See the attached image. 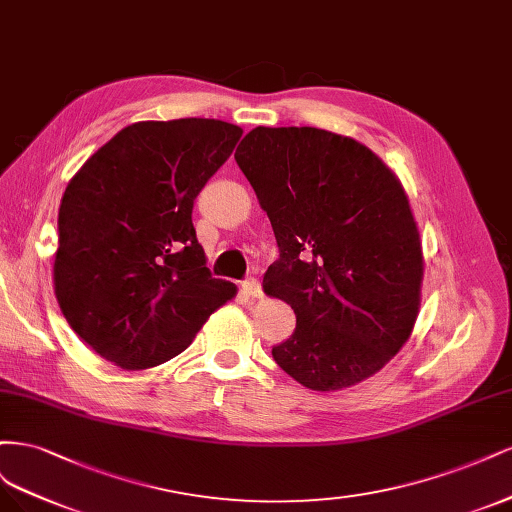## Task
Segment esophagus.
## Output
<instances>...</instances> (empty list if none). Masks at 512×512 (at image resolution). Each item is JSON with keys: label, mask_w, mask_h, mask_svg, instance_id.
Listing matches in <instances>:
<instances>
[{"label": "esophagus", "mask_w": 512, "mask_h": 512, "mask_svg": "<svg viewBox=\"0 0 512 512\" xmlns=\"http://www.w3.org/2000/svg\"><path fill=\"white\" fill-rule=\"evenodd\" d=\"M240 289H242V293L246 295V298H259V295H261V285H259L257 278L242 280Z\"/></svg>", "instance_id": "esophagus-1"}]
</instances>
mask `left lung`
I'll return each instance as SVG.
<instances>
[{
    "instance_id": "obj_1",
    "label": "left lung",
    "mask_w": 512,
    "mask_h": 512,
    "mask_svg": "<svg viewBox=\"0 0 512 512\" xmlns=\"http://www.w3.org/2000/svg\"><path fill=\"white\" fill-rule=\"evenodd\" d=\"M234 157L278 244L263 291L295 312L274 361L312 391L357 385L402 349L419 312L423 255L400 180L364 144L317 127H255Z\"/></svg>"
}]
</instances>
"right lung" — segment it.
<instances>
[{
  "label": "right lung",
  "instance_id": "add662e5",
  "mask_svg": "<svg viewBox=\"0 0 512 512\" xmlns=\"http://www.w3.org/2000/svg\"><path fill=\"white\" fill-rule=\"evenodd\" d=\"M240 136L238 125L217 119L134 123L70 180L55 295L97 355L125 370L159 366L236 295L206 268L191 212Z\"/></svg>",
  "mask_w": 512,
  "mask_h": 512
}]
</instances>
